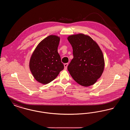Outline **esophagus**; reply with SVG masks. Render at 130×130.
Returning <instances> with one entry per match:
<instances>
[{
    "instance_id": "1",
    "label": "esophagus",
    "mask_w": 130,
    "mask_h": 130,
    "mask_svg": "<svg viewBox=\"0 0 130 130\" xmlns=\"http://www.w3.org/2000/svg\"><path fill=\"white\" fill-rule=\"evenodd\" d=\"M68 63H65V64H64V69H65V70H66V69H67V67H68Z\"/></svg>"
}]
</instances>
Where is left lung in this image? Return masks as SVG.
<instances>
[{
  "label": "left lung",
  "instance_id": "8db88e82",
  "mask_svg": "<svg viewBox=\"0 0 130 130\" xmlns=\"http://www.w3.org/2000/svg\"><path fill=\"white\" fill-rule=\"evenodd\" d=\"M74 58L68 66L73 78L81 86L94 84L102 74L105 62L102 51L93 39L83 34L68 37Z\"/></svg>",
  "mask_w": 130,
  "mask_h": 130
}]
</instances>
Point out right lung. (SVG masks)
Returning a JSON list of instances; mask_svg holds the SVG:
<instances>
[{
  "label": "right lung",
  "instance_id": "add662e5",
  "mask_svg": "<svg viewBox=\"0 0 130 130\" xmlns=\"http://www.w3.org/2000/svg\"><path fill=\"white\" fill-rule=\"evenodd\" d=\"M60 37L50 35L38 44L31 56L29 67L38 82L46 84L54 80L64 69L57 52Z\"/></svg>",
  "mask_w": 130,
  "mask_h": 130
}]
</instances>
